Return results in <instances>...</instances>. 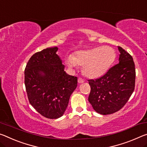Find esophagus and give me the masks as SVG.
Returning <instances> with one entry per match:
<instances>
[{"mask_svg": "<svg viewBox=\"0 0 147 147\" xmlns=\"http://www.w3.org/2000/svg\"><path fill=\"white\" fill-rule=\"evenodd\" d=\"M84 82V81L83 79H82L81 78H78V82L79 84H82V83H83Z\"/></svg>", "mask_w": 147, "mask_h": 147, "instance_id": "34e87169", "label": "esophagus"}]
</instances>
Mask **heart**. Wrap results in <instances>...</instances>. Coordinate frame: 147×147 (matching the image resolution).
<instances>
[{"instance_id":"1","label":"heart","mask_w":147,"mask_h":147,"mask_svg":"<svg viewBox=\"0 0 147 147\" xmlns=\"http://www.w3.org/2000/svg\"><path fill=\"white\" fill-rule=\"evenodd\" d=\"M115 50L110 46H99L89 50H80L66 59L67 66L75 68L83 66V73L86 77H101L110 68L116 58Z\"/></svg>"}]
</instances>
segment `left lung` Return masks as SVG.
I'll use <instances>...</instances> for the list:
<instances>
[{"label": "left lung", "instance_id": "1", "mask_svg": "<svg viewBox=\"0 0 147 147\" xmlns=\"http://www.w3.org/2000/svg\"><path fill=\"white\" fill-rule=\"evenodd\" d=\"M119 63L111 67L102 77L90 80L88 101L97 113H115L122 108L134 92L136 69L132 57L118 46Z\"/></svg>", "mask_w": 147, "mask_h": 147}]
</instances>
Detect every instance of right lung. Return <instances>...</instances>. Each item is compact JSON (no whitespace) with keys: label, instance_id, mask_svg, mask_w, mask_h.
I'll list each match as a JSON object with an SVG mask.
<instances>
[{"label":"right lung","instance_id":"add662e5","mask_svg":"<svg viewBox=\"0 0 147 147\" xmlns=\"http://www.w3.org/2000/svg\"><path fill=\"white\" fill-rule=\"evenodd\" d=\"M57 50L55 46L34 53L25 69L29 103L41 115L50 119L63 116L77 86V77L66 73Z\"/></svg>","mask_w":147,"mask_h":147}]
</instances>
